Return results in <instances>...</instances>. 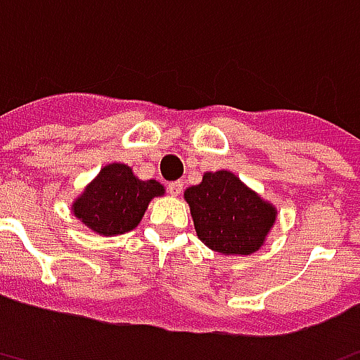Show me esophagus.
Masks as SVG:
<instances>
[{
	"instance_id": "esophagus-1",
	"label": "esophagus",
	"mask_w": 360,
	"mask_h": 360,
	"mask_svg": "<svg viewBox=\"0 0 360 360\" xmlns=\"http://www.w3.org/2000/svg\"><path fill=\"white\" fill-rule=\"evenodd\" d=\"M167 191H169L172 196H179V194L183 193V183H181V181H173V183L167 185Z\"/></svg>"
}]
</instances>
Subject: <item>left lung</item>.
Instances as JSON below:
<instances>
[{
  "instance_id": "obj_1",
  "label": "left lung",
  "mask_w": 360,
  "mask_h": 360,
  "mask_svg": "<svg viewBox=\"0 0 360 360\" xmlns=\"http://www.w3.org/2000/svg\"><path fill=\"white\" fill-rule=\"evenodd\" d=\"M196 236L223 255H252L267 240L276 207L229 169L206 172L185 191Z\"/></svg>"
}]
</instances>
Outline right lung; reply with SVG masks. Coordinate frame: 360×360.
<instances>
[{
  "instance_id": "right-lung-1",
  "label": "right lung",
  "mask_w": 360,
  "mask_h": 360,
  "mask_svg": "<svg viewBox=\"0 0 360 360\" xmlns=\"http://www.w3.org/2000/svg\"><path fill=\"white\" fill-rule=\"evenodd\" d=\"M166 188L154 179L141 181L126 164H106L72 202V214L103 236L129 233L137 227L153 198Z\"/></svg>"
}]
</instances>
